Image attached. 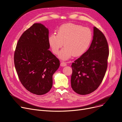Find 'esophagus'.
Segmentation results:
<instances>
[{"mask_svg": "<svg viewBox=\"0 0 122 122\" xmlns=\"http://www.w3.org/2000/svg\"><path fill=\"white\" fill-rule=\"evenodd\" d=\"M66 65H67L66 63V62H63V61H62V62H61V66H65Z\"/></svg>", "mask_w": 122, "mask_h": 122, "instance_id": "1", "label": "esophagus"}]
</instances>
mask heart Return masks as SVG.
<instances>
[{"mask_svg":"<svg viewBox=\"0 0 122 122\" xmlns=\"http://www.w3.org/2000/svg\"><path fill=\"white\" fill-rule=\"evenodd\" d=\"M92 39V33L89 28L68 23L61 26L57 30V35L51 34L49 37V43L55 54L61 51L59 57L66 60L73 55H82L89 47Z\"/></svg>","mask_w":122,"mask_h":122,"instance_id":"b5f03b06","label":"heart"}]
</instances>
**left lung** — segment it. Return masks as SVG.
Listing matches in <instances>:
<instances>
[{"label": "left lung", "mask_w": 122, "mask_h": 122, "mask_svg": "<svg viewBox=\"0 0 122 122\" xmlns=\"http://www.w3.org/2000/svg\"><path fill=\"white\" fill-rule=\"evenodd\" d=\"M88 50L72 63L71 85L74 91L86 95L96 90L107 70L109 47L103 33L94 27Z\"/></svg>", "instance_id": "obj_1"}]
</instances>
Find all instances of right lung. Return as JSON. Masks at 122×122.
<instances>
[{
  "label": "right lung",
  "mask_w": 122,
  "mask_h": 122,
  "mask_svg": "<svg viewBox=\"0 0 122 122\" xmlns=\"http://www.w3.org/2000/svg\"><path fill=\"white\" fill-rule=\"evenodd\" d=\"M49 30L35 23L20 37L14 61L23 86L34 94L47 93L53 86V75L59 68V59L49 50Z\"/></svg>",
  "instance_id": "1"
}]
</instances>
